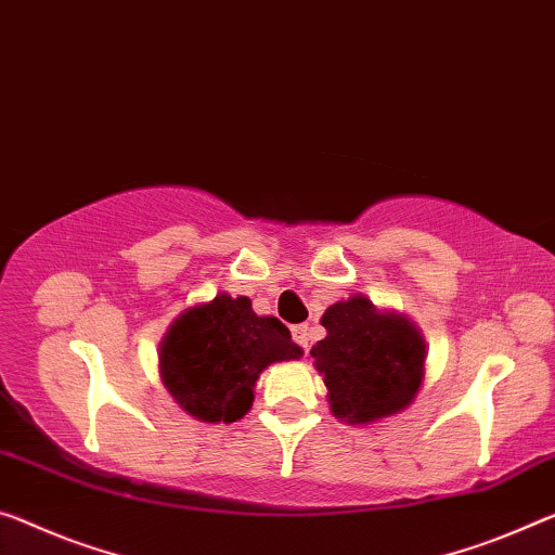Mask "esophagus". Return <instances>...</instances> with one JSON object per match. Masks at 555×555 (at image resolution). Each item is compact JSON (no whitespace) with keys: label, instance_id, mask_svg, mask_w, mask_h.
Listing matches in <instances>:
<instances>
[{"label":"esophagus","instance_id":"1","mask_svg":"<svg viewBox=\"0 0 555 555\" xmlns=\"http://www.w3.org/2000/svg\"><path fill=\"white\" fill-rule=\"evenodd\" d=\"M293 339L297 345H300L302 349L310 347V327L307 325H295L293 327Z\"/></svg>","mask_w":555,"mask_h":555}]
</instances>
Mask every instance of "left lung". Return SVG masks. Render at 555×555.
<instances>
[{
    "label": "left lung",
    "mask_w": 555,
    "mask_h": 555,
    "mask_svg": "<svg viewBox=\"0 0 555 555\" xmlns=\"http://www.w3.org/2000/svg\"><path fill=\"white\" fill-rule=\"evenodd\" d=\"M320 322L327 337L310 354L339 422L374 424L414 402L424 382L426 343L404 312L379 310L364 295H352L330 305Z\"/></svg>",
    "instance_id": "1"
}]
</instances>
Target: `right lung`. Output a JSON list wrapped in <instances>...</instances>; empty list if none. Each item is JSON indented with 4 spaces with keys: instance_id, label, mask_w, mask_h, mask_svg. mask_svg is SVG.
Wrapping results in <instances>:
<instances>
[{
    "instance_id": "obj_1",
    "label": "right lung",
    "mask_w": 555,
    "mask_h": 555,
    "mask_svg": "<svg viewBox=\"0 0 555 555\" xmlns=\"http://www.w3.org/2000/svg\"><path fill=\"white\" fill-rule=\"evenodd\" d=\"M302 357L278 318L255 314L248 297L218 293L170 322L158 374L173 402L201 422H237L250 412L262 370Z\"/></svg>"
}]
</instances>
